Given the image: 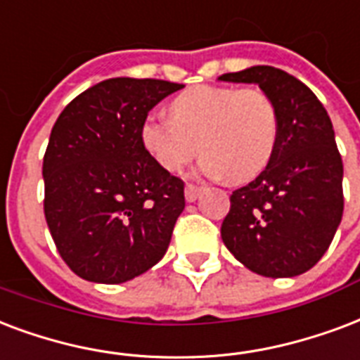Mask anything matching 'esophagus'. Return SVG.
Here are the masks:
<instances>
[{
  "instance_id": "34e87169",
  "label": "esophagus",
  "mask_w": 360,
  "mask_h": 360,
  "mask_svg": "<svg viewBox=\"0 0 360 360\" xmlns=\"http://www.w3.org/2000/svg\"><path fill=\"white\" fill-rule=\"evenodd\" d=\"M200 192H202V186L192 185V183H188V185L185 186V198H186V202H194V200H196L200 196Z\"/></svg>"
}]
</instances>
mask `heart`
I'll return each instance as SVG.
<instances>
[{"label":"heart","mask_w":360,"mask_h":360,"mask_svg":"<svg viewBox=\"0 0 360 360\" xmlns=\"http://www.w3.org/2000/svg\"><path fill=\"white\" fill-rule=\"evenodd\" d=\"M169 117L139 126L143 149L169 174L204 156L200 172L243 185L262 174L279 139L278 107L262 89L200 84L175 96Z\"/></svg>","instance_id":"heart-1"}]
</instances>
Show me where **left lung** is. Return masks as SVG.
I'll list each match as a JSON object with an SVG mask.
<instances>
[{
    "mask_svg": "<svg viewBox=\"0 0 360 360\" xmlns=\"http://www.w3.org/2000/svg\"><path fill=\"white\" fill-rule=\"evenodd\" d=\"M219 79L257 82L279 115L268 168L230 194L224 245L259 276H300L326 253L344 215V164L333 122L317 96L283 70L255 65Z\"/></svg>",
    "mask_w": 360,
    "mask_h": 360,
    "instance_id": "obj_1",
    "label": "left lung"
}]
</instances>
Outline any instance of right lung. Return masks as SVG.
<instances>
[{
	"label": "right lung",
	"instance_id": "obj_1",
	"mask_svg": "<svg viewBox=\"0 0 360 360\" xmlns=\"http://www.w3.org/2000/svg\"><path fill=\"white\" fill-rule=\"evenodd\" d=\"M183 84L117 77L71 100L43 158L45 219L71 271L124 283L164 257L185 210V183L143 149L139 126Z\"/></svg>",
	"mask_w": 360,
	"mask_h": 360
}]
</instances>
